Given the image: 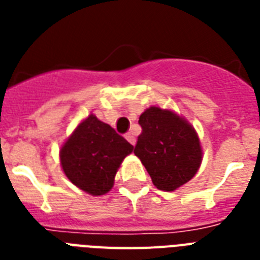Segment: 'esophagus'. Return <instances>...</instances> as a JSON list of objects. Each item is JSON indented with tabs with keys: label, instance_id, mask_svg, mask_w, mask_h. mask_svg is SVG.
Returning a JSON list of instances; mask_svg holds the SVG:
<instances>
[{
	"label": "esophagus",
	"instance_id": "34e87169",
	"mask_svg": "<svg viewBox=\"0 0 260 260\" xmlns=\"http://www.w3.org/2000/svg\"><path fill=\"white\" fill-rule=\"evenodd\" d=\"M126 140L132 144V146H135V143H136V139H135V135L132 134V132H128V134L125 135Z\"/></svg>",
	"mask_w": 260,
	"mask_h": 260
}]
</instances>
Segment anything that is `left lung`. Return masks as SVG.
Instances as JSON below:
<instances>
[{
  "mask_svg": "<svg viewBox=\"0 0 260 260\" xmlns=\"http://www.w3.org/2000/svg\"><path fill=\"white\" fill-rule=\"evenodd\" d=\"M138 156L159 190L173 191L196 175L202 151L194 128L171 110L151 106L139 118Z\"/></svg>",
  "mask_w": 260,
  "mask_h": 260,
  "instance_id": "left-lung-1",
  "label": "left lung"
}]
</instances>
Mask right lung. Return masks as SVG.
<instances>
[{
    "label": "right lung",
    "mask_w": 260,
    "mask_h": 260,
    "mask_svg": "<svg viewBox=\"0 0 260 260\" xmlns=\"http://www.w3.org/2000/svg\"><path fill=\"white\" fill-rule=\"evenodd\" d=\"M134 146L95 116L78 125L60 151L63 171L75 186L93 196L108 193L122 159Z\"/></svg>",
    "instance_id": "right-lung-1"
}]
</instances>
